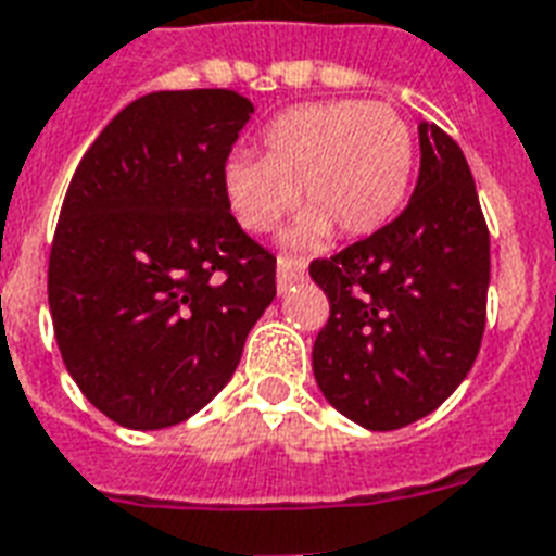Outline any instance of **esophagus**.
I'll return each mask as SVG.
<instances>
[{"mask_svg":"<svg viewBox=\"0 0 556 556\" xmlns=\"http://www.w3.org/2000/svg\"><path fill=\"white\" fill-rule=\"evenodd\" d=\"M304 278V264L295 261V257H287L281 255L278 257V290H287L292 283H299Z\"/></svg>","mask_w":556,"mask_h":556,"instance_id":"1","label":"esophagus"}]
</instances>
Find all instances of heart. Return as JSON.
<instances>
[{"mask_svg":"<svg viewBox=\"0 0 556 556\" xmlns=\"http://www.w3.org/2000/svg\"><path fill=\"white\" fill-rule=\"evenodd\" d=\"M412 130L389 103L316 101L292 106L261 136V159L223 167V193L247 231H273L307 205L290 243L318 247L339 229L363 238L386 226L412 176Z\"/></svg>","mask_w":556,"mask_h":556,"instance_id":"1","label":"heart"}]
</instances>
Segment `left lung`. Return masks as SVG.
Here are the masks:
<instances>
[{"label": "left lung", "instance_id": "obj_1", "mask_svg": "<svg viewBox=\"0 0 556 556\" xmlns=\"http://www.w3.org/2000/svg\"><path fill=\"white\" fill-rule=\"evenodd\" d=\"M412 200L371 238L309 264L330 301L313 345L327 403L391 432L450 397L479 356L488 321L490 231L462 148L420 124Z\"/></svg>", "mask_w": 556, "mask_h": 556}]
</instances>
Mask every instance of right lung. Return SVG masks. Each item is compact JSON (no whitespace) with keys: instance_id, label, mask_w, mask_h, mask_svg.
Returning <instances> with one entry per match:
<instances>
[{"instance_id":"right-lung-1","label":"right lung","mask_w":556,"mask_h":556,"mask_svg":"<svg viewBox=\"0 0 556 556\" xmlns=\"http://www.w3.org/2000/svg\"><path fill=\"white\" fill-rule=\"evenodd\" d=\"M255 106L231 89L124 106L68 182L49 255L66 371L127 429H165L226 389L275 299V255L249 238L223 167Z\"/></svg>"}]
</instances>
